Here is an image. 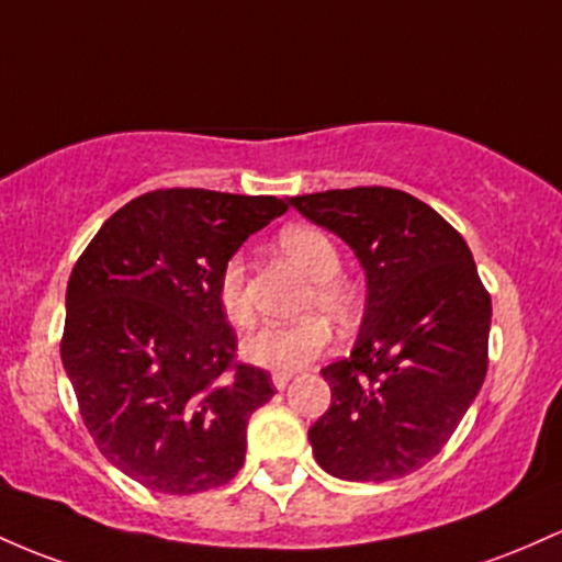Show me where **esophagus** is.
Returning <instances> with one entry per match:
<instances>
[{
    "label": "esophagus",
    "mask_w": 562,
    "mask_h": 562,
    "mask_svg": "<svg viewBox=\"0 0 562 562\" xmlns=\"http://www.w3.org/2000/svg\"><path fill=\"white\" fill-rule=\"evenodd\" d=\"M293 379V375L291 373H274V375H271V384H274L277 386V390H285V386H288V381H291Z\"/></svg>",
    "instance_id": "obj_1"
}]
</instances>
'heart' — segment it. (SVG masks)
<instances>
[{"label":"heart","mask_w":562,"mask_h":562,"mask_svg":"<svg viewBox=\"0 0 562 562\" xmlns=\"http://www.w3.org/2000/svg\"><path fill=\"white\" fill-rule=\"evenodd\" d=\"M280 250L310 280L299 312L310 317L293 325H269L250 333L243 344L245 360L274 373H293L317 360L330 347L328 314L338 325H351L360 314V291L341 274V250L319 226L295 224L280 232ZM215 299L221 312L237 328L252 323L248 299V263L243 252H232L218 269Z\"/></svg>","instance_id":"1"}]
</instances>
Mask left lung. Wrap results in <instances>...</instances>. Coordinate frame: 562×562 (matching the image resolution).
I'll use <instances>...</instances> for the list:
<instances>
[{"label": "left lung", "instance_id": "1", "mask_svg": "<svg viewBox=\"0 0 562 562\" xmlns=\"http://www.w3.org/2000/svg\"><path fill=\"white\" fill-rule=\"evenodd\" d=\"M344 239L368 277L355 349L325 366L330 408L310 429L333 477L386 483L446 448L488 371L491 293L464 237L408 191L330 189L291 196Z\"/></svg>", "mask_w": 562, "mask_h": 562}]
</instances>
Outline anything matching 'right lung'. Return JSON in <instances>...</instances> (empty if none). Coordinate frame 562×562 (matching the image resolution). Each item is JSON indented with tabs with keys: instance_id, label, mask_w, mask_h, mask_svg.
I'll list each match as a JSON object with an SVG mask.
<instances>
[{
	"instance_id": "right-lung-1",
	"label": "right lung",
	"mask_w": 562,
	"mask_h": 562,
	"mask_svg": "<svg viewBox=\"0 0 562 562\" xmlns=\"http://www.w3.org/2000/svg\"><path fill=\"white\" fill-rule=\"evenodd\" d=\"M288 211L277 196L157 189L120 207L74 263L60 360L82 422L116 470L172 496L243 470L271 375L237 360L218 269Z\"/></svg>"
}]
</instances>
